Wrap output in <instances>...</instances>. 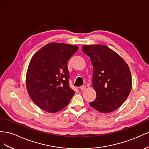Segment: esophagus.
Listing matches in <instances>:
<instances>
[{
	"label": "esophagus",
	"mask_w": 149,
	"mask_h": 149,
	"mask_svg": "<svg viewBox=\"0 0 149 149\" xmlns=\"http://www.w3.org/2000/svg\"><path fill=\"white\" fill-rule=\"evenodd\" d=\"M86 88V86H82L81 87H80V90H81L82 91H84Z\"/></svg>",
	"instance_id": "1"
}]
</instances>
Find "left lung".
Masks as SVG:
<instances>
[{
  "label": "left lung",
  "instance_id": "obj_1",
  "mask_svg": "<svg viewBox=\"0 0 149 149\" xmlns=\"http://www.w3.org/2000/svg\"><path fill=\"white\" fill-rule=\"evenodd\" d=\"M82 51L93 67L92 86L97 97L90 105L102 113L118 109L126 100L132 88L128 65L120 56L103 45H86Z\"/></svg>",
  "mask_w": 149,
  "mask_h": 149
}]
</instances>
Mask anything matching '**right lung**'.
I'll use <instances>...</instances> for the list:
<instances>
[{
  "label": "right lung",
  "mask_w": 149,
  "mask_h": 149,
  "mask_svg": "<svg viewBox=\"0 0 149 149\" xmlns=\"http://www.w3.org/2000/svg\"><path fill=\"white\" fill-rule=\"evenodd\" d=\"M78 49L75 45L54 42L33 55L27 69L26 87L31 99L40 109L54 113L69 103L75 92L69 86L67 62Z\"/></svg>",
  "instance_id": "add662e5"
}]
</instances>
